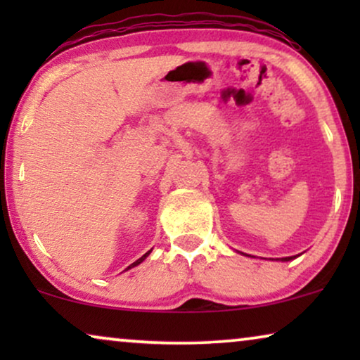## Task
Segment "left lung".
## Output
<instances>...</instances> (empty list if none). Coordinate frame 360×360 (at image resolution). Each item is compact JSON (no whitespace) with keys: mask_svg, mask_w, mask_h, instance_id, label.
<instances>
[{"mask_svg":"<svg viewBox=\"0 0 360 360\" xmlns=\"http://www.w3.org/2000/svg\"><path fill=\"white\" fill-rule=\"evenodd\" d=\"M300 255V254H298ZM298 255H292V257H282V259H275V260H282V262H288V260H293V259H297Z\"/></svg>","mask_w":360,"mask_h":360,"instance_id":"8db88e82","label":"left lung"}]
</instances>
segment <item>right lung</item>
Here are the masks:
<instances>
[{
    "label": "right lung",
    "instance_id": "1",
    "mask_svg": "<svg viewBox=\"0 0 360 360\" xmlns=\"http://www.w3.org/2000/svg\"><path fill=\"white\" fill-rule=\"evenodd\" d=\"M150 252H152V249H150V250H149V252H146V254H144V255H142V257H141V259H137V260H136V262H132V264H131V265H129V267H127V269H126V270H129V269H132V267H136V265H139V264H141V262H144V260H146V259H147V255H149V254H150Z\"/></svg>",
    "mask_w": 360,
    "mask_h": 360
}]
</instances>
